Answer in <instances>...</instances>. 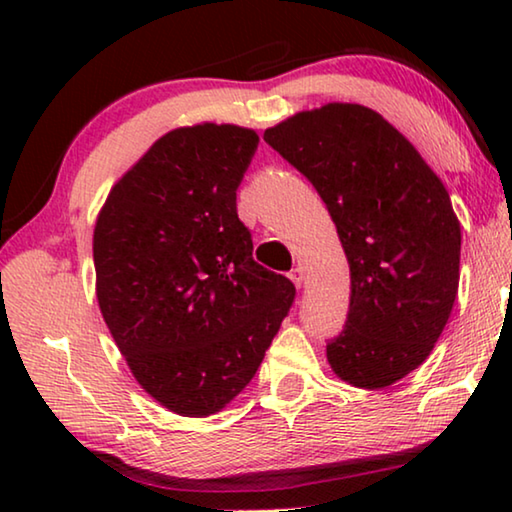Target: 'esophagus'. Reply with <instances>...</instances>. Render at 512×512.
<instances>
[{
    "label": "esophagus",
    "mask_w": 512,
    "mask_h": 512,
    "mask_svg": "<svg viewBox=\"0 0 512 512\" xmlns=\"http://www.w3.org/2000/svg\"><path fill=\"white\" fill-rule=\"evenodd\" d=\"M289 280L300 289L302 287V280H305V273H302V268H293V271L289 273Z\"/></svg>",
    "instance_id": "obj_1"
}]
</instances>
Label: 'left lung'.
<instances>
[{
	"instance_id": "1",
	"label": "left lung",
	"mask_w": 512,
	"mask_h": 512,
	"mask_svg": "<svg viewBox=\"0 0 512 512\" xmlns=\"http://www.w3.org/2000/svg\"><path fill=\"white\" fill-rule=\"evenodd\" d=\"M264 140L316 187L348 257L350 311L329 366L357 388L395 384L429 357L458 293L461 223L443 180L359 103L296 112Z\"/></svg>"
}]
</instances>
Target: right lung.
Returning <instances> with one entry per match:
<instances>
[{
  "mask_svg": "<svg viewBox=\"0 0 512 512\" xmlns=\"http://www.w3.org/2000/svg\"><path fill=\"white\" fill-rule=\"evenodd\" d=\"M259 137L203 121L162 135L103 203L92 253L97 300L146 393L185 418L244 391L296 298L259 266L237 187Z\"/></svg>",
  "mask_w": 512,
  "mask_h": 512,
  "instance_id": "1",
  "label": "right lung"
}]
</instances>
